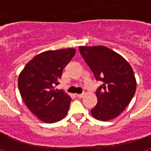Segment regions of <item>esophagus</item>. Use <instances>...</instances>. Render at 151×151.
<instances>
[{
    "label": "esophagus",
    "mask_w": 151,
    "mask_h": 151,
    "mask_svg": "<svg viewBox=\"0 0 151 151\" xmlns=\"http://www.w3.org/2000/svg\"><path fill=\"white\" fill-rule=\"evenodd\" d=\"M76 96L78 98H82V97H83L84 96H85V94H84V93H82V94H77Z\"/></svg>",
    "instance_id": "34e87169"
}]
</instances>
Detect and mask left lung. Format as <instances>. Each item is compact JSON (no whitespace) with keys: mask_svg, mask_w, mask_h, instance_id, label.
<instances>
[{"mask_svg":"<svg viewBox=\"0 0 151 151\" xmlns=\"http://www.w3.org/2000/svg\"><path fill=\"white\" fill-rule=\"evenodd\" d=\"M83 59L91 69L97 81V105L91 113L95 119L108 121L124 111L136 91L132 68L122 56L104 46L78 47Z\"/></svg>","mask_w":151,"mask_h":151,"instance_id":"8db88e82","label":"left lung"}]
</instances>
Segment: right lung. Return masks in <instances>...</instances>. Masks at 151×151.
I'll use <instances>...</instances> for the list:
<instances>
[{"instance_id": "right-lung-1", "label": "right lung", "mask_w": 151, "mask_h": 151, "mask_svg": "<svg viewBox=\"0 0 151 151\" xmlns=\"http://www.w3.org/2000/svg\"><path fill=\"white\" fill-rule=\"evenodd\" d=\"M76 54L73 48L48 50L29 61L18 78L21 97L40 120L54 123L61 120L69 110L71 98L59 85L63 68Z\"/></svg>"}]
</instances>
